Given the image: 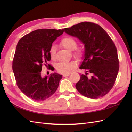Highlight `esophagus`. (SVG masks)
<instances>
[{
	"mask_svg": "<svg viewBox=\"0 0 132 132\" xmlns=\"http://www.w3.org/2000/svg\"><path fill=\"white\" fill-rule=\"evenodd\" d=\"M70 75V73H67V74H63L62 75L63 77H67V76H69V75Z\"/></svg>",
	"mask_w": 132,
	"mask_h": 132,
	"instance_id": "esophagus-1",
	"label": "esophagus"
}]
</instances>
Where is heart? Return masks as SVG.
Listing matches in <instances>:
<instances>
[{
  "mask_svg": "<svg viewBox=\"0 0 132 132\" xmlns=\"http://www.w3.org/2000/svg\"><path fill=\"white\" fill-rule=\"evenodd\" d=\"M61 45L64 48L70 51H73L77 47V43L75 40L72 37H66L63 38L61 41ZM56 47L54 46H52L49 50L50 57L52 60H55V58ZM74 54L77 57L79 58L82 55V53L80 50H76L74 53ZM76 62L74 61L71 62H62L58 63L56 66V69L57 71L62 74H67L70 71L76 67Z\"/></svg>",
  "mask_w": 132,
  "mask_h": 132,
  "instance_id": "1",
  "label": "heart"
}]
</instances>
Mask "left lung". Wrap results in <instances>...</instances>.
Listing matches in <instances>:
<instances>
[{
  "instance_id": "obj_1",
  "label": "left lung",
  "mask_w": 132,
  "mask_h": 132,
  "mask_svg": "<svg viewBox=\"0 0 132 132\" xmlns=\"http://www.w3.org/2000/svg\"><path fill=\"white\" fill-rule=\"evenodd\" d=\"M85 45L83 61L79 69L86 70L75 87L84 96L98 99L108 94L115 82L119 62L115 45L99 25L82 22L64 28ZM91 76L88 77L87 74Z\"/></svg>"
}]
</instances>
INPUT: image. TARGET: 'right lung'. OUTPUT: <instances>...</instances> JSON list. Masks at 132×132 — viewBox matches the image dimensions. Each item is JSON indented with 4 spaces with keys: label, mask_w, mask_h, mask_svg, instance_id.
Returning a JSON list of instances; mask_svg holds the SVG:
<instances>
[{
    "label": "right lung",
    "mask_w": 132,
    "mask_h": 132,
    "mask_svg": "<svg viewBox=\"0 0 132 132\" xmlns=\"http://www.w3.org/2000/svg\"><path fill=\"white\" fill-rule=\"evenodd\" d=\"M64 29H40L23 36L18 42L14 55L12 70L19 88L35 101H43L57 90L62 75L56 72L42 77V66L50 61L49 50Z\"/></svg>",
    "instance_id": "obj_1"
}]
</instances>
